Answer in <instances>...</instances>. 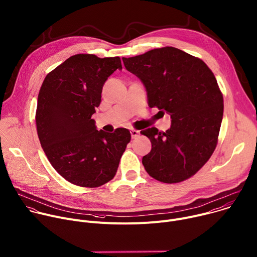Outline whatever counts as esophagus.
Returning <instances> with one entry per match:
<instances>
[{"label": "esophagus", "mask_w": 257, "mask_h": 257, "mask_svg": "<svg viewBox=\"0 0 257 257\" xmlns=\"http://www.w3.org/2000/svg\"><path fill=\"white\" fill-rule=\"evenodd\" d=\"M131 135H132V138H133V139H136L137 137H139L140 132L137 131V130H131Z\"/></svg>", "instance_id": "34e87169"}]
</instances>
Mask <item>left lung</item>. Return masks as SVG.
<instances>
[{
    "mask_svg": "<svg viewBox=\"0 0 257 257\" xmlns=\"http://www.w3.org/2000/svg\"><path fill=\"white\" fill-rule=\"evenodd\" d=\"M122 61L144 84L149 106L172 119L165 133L156 127L141 132L152 143L142 160L146 171L164 183L186 180L208 162L218 143L224 100L213 72L200 59L172 46Z\"/></svg>",
    "mask_w": 257,
    "mask_h": 257,
    "instance_id": "left-lung-1",
    "label": "left lung"
}]
</instances>
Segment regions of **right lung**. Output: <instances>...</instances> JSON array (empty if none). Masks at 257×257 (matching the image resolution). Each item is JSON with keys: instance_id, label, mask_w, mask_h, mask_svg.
<instances>
[{"instance_id": "1", "label": "right lung", "mask_w": 257, "mask_h": 257, "mask_svg": "<svg viewBox=\"0 0 257 257\" xmlns=\"http://www.w3.org/2000/svg\"><path fill=\"white\" fill-rule=\"evenodd\" d=\"M121 69L118 57L79 54L48 73L41 85L35 114L40 145L51 166L75 185L110 181L131 141L128 130L97 131L91 118L105 81Z\"/></svg>"}]
</instances>
